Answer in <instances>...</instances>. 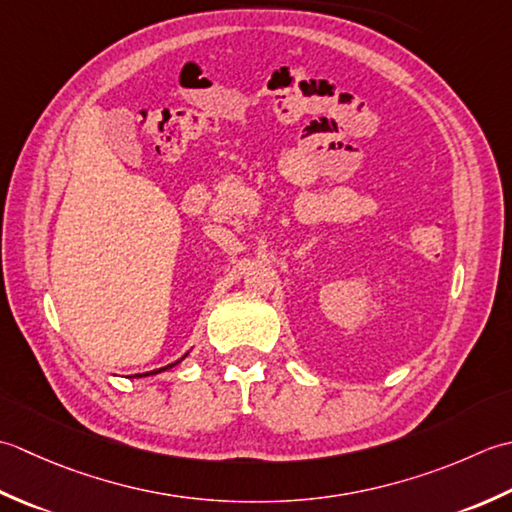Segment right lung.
<instances>
[{
    "instance_id": "add662e5",
    "label": "right lung",
    "mask_w": 512,
    "mask_h": 512,
    "mask_svg": "<svg viewBox=\"0 0 512 512\" xmlns=\"http://www.w3.org/2000/svg\"><path fill=\"white\" fill-rule=\"evenodd\" d=\"M187 358V353L185 356L181 358V360H185ZM181 360H176V362H172V364H168V367H163V369H156V371H148V373H143V375H154V373H161V371H168V369H172V367H176V364H179ZM143 375H134V378H143Z\"/></svg>"
}]
</instances>
